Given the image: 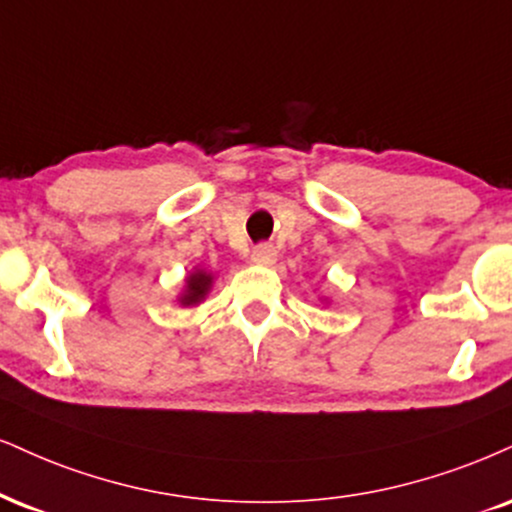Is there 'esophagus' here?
Segmentation results:
<instances>
[{"label": "esophagus", "instance_id": "esophagus-1", "mask_svg": "<svg viewBox=\"0 0 512 512\" xmlns=\"http://www.w3.org/2000/svg\"><path fill=\"white\" fill-rule=\"evenodd\" d=\"M251 261L258 263V266H273L277 261V251L273 244H258L254 251H251Z\"/></svg>", "mask_w": 512, "mask_h": 512}]
</instances>
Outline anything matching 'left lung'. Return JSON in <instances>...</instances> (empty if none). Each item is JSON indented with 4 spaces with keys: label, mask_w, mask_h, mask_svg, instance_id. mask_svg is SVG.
Returning <instances> with one entry per match:
<instances>
[{
    "label": "left lung",
    "mask_w": 512,
    "mask_h": 512,
    "mask_svg": "<svg viewBox=\"0 0 512 512\" xmlns=\"http://www.w3.org/2000/svg\"><path fill=\"white\" fill-rule=\"evenodd\" d=\"M320 301H323V304H327V299H320Z\"/></svg>",
    "instance_id": "left-lung-1"
}]
</instances>
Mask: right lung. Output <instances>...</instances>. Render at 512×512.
I'll use <instances>...</instances> for the list:
<instances>
[{"mask_svg":"<svg viewBox=\"0 0 512 512\" xmlns=\"http://www.w3.org/2000/svg\"><path fill=\"white\" fill-rule=\"evenodd\" d=\"M211 287H213V275L208 273V270H201V268L192 270V273L185 277V285H182V292L178 294V304L182 308L199 306L208 296V292H211Z\"/></svg>","mask_w":512,"mask_h":512,"instance_id":"right-lung-1","label":"right lung"}]
</instances>
